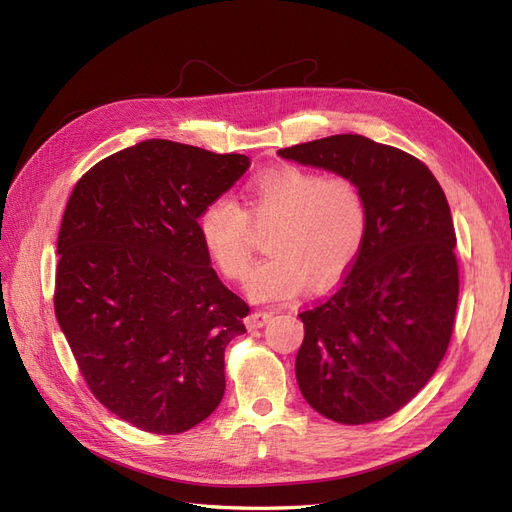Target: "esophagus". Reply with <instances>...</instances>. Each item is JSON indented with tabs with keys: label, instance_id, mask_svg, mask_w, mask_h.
Here are the masks:
<instances>
[{
	"label": "esophagus",
	"instance_id": "1",
	"mask_svg": "<svg viewBox=\"0 0 512 512\" xmlns=\"http://www.w3.org/2000/svg\"><path fill=\"white\" fill-rule=\"evenodd\" d=\"M271 318H273L271 312H252L250 316H247L245 324H247V329L254 331V329H262V327H265V324H267Z\"/></svg>",
	"mask_w": 512,
	"mask_h": 512
}]
</instances>
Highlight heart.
<instances>
[{
    "label": "heart",
    "instance_id": "obj_1",
    "mask_svg": "<svg viewBox=\"0 0 512 512\" xmlns=\"http://www.w3.org/2000/svg\"><path fill=\"white\" fill-rule=\"evenodd\" d=\"M247 213L230 194L213 196L198 215L207 252L228 277H241L252 260V223L273 224L265 260L245 275V290L258 303L286 301L309 280L331 286L359 256L367 232L361 185L346 175L282 166L247 185Z\"/></svg>",
    "mask_w": 512,
    "mask_h": 512
}]
</instances>
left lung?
Wrapping results in <instances>:
<instances>
[{
  "mask_svg": "<svg viewBox=\"0 0 512 512\" xmlns=\"http://www.w3.org/2000/svg\"><path fill=\"white\" fill-rule=\"evenodd\" d=\"M361 185L367 232L335 294L299 314L294 361L305 401L344 425L382 421L436 374L459 297L455 228L431 170L361 134H335L277 151Z\"/></svg>",
  "mask_w": 512,
  "mask_h": 512,
  "instance_id": "8db88e82",
  "label": "left lung"
}]
</instances>
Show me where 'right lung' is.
Listing matches in <instances>:
<instances>
[{"label": "right lung", "mask_w": 512, "mask_h": 512, "mask_svg": "<svg viewBox=\"0 0 512 512\" xmlns=\"http://www.w3.org/2000/svg\"><path fill=\"white\" fill-rule=\"evenodd\" d=\"M250 158L149 138L74 185L57 239L55 316L104 408L149 433L220 406L224 350L247 303L211 267L198 215Z\"/></svg>", "instance_id": "add662e5"}]
</instances>
